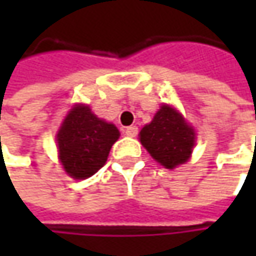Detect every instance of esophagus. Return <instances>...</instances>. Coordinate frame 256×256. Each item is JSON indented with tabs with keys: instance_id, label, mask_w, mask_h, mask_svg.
Returning a JSON list of instances; mask_svg holds the SVG:
<instances>
[{
	"instance_id": "obj_1",
	"label": "esophagus",
	"mask_w": 256,
	"mask_h": 256,
	"mask_svg": "<svg viewBox=\"0 0 256 256\" xmlns=\"http://www.w3.org/2000/svg\"><path fill=\"white\" fill-rule=\"evenodd\" d=\"M136 134H138V128L135 125L125 128V135H128V136H136Z\"/></svg>"
}]
</instances>
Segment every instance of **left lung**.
Masks as SVG:
<instances>
[{
    "label": "left lung",
    "mask_w": 256,
    "mask_h": 256,
    "mask_svg": "<svg viewBox=\"0 0 256 256\" xmlns=\"http://www.w3.org/2000/svg\"><path fill=\"white\" fill-rule=\"evenodd\" d=\"M140 140L155 161L172 170L188 161L195 144V132L181 114L162 105L152 122L141 130Z\"/></svg>",
    "instance_id": "8db88e82"
}]
</instances>
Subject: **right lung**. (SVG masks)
I'll return each mask as SVG.
<instances>
[{"label": "right lung", "instance_id": "obj_1", "mask_svg": "<svg viewBox=\"0 0 256 256\" xmlns=\"http://www.w3.org/2000/svg\"><path fill=\"white\" fill-rule=\"evenodd\" d=\"M118 136L116 126L96 118L90 106H74L56 135L64 170L75 180L94 175L104 166Z\"/></svg>", "mask_w": 256, "mask_h": 256}]
</instances>
